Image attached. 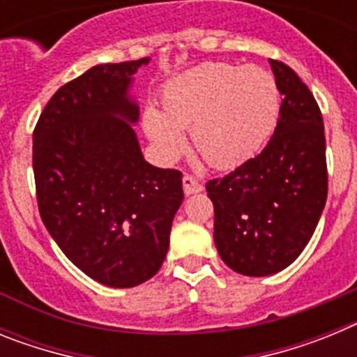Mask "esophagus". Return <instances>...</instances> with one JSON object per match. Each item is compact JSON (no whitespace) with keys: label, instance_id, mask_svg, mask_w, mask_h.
<instances>
[{"label":"esophagus","instance_id":"1","mask_svg":"<svg viewBox=\"0 0 357 357\" xmlns=\"http://www.w3.org/2000/svg\"><path fill=\"white\" fill-rule=\"evenodd\" d=\"M182 185H184V193L185 195H195V193H200L202 189V184L200 182L195 178V176L191 175H184L182 176Z\"/></svg>","mask_w":357,"mask_h":357}]
</instances>
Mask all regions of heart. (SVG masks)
I'll list each match as a JSON object with an SVG mask.
<instances>
[{
	"mask_svg": "<svg viewBox=\"0 0 357 357\" xmlns=\"http://www.w3.org/2000/svg\"><path fill=\"white\" fill-rule=\"evenodd\" d=\"M162 112L146 109L144 130L160 157L173 160L191 130L195 150L218 169L234 168L254 157L279 119L280 93L272 73L206 62L164 85Z\"/></svg>",
	"mask_w": 357,
	"mask_h": 357,
	"instance_id": "heart-1",
	"label": "heart"
}]
</instances>
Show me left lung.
Masks as SVG:
<instances>
[{"label": "left lung", "instance_id": "1", "mask_svg": "<svg viewBox=\"0 0 357 357\" xmlns=\"http://www.w3.org/2000/svg\"><path fill=\"white\" fill-rule=\"evenodd\" d=\"M282 94L279 121L261 153L206 184L214 206V243L234 272L284 270L313 236L327 200L326 132L307 85L270 59Z\"/></svg>", "mask_w": 357, "mask_h": 357}]
</instances>
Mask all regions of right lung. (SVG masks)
Instances as JSON below:
<instances>
[{
    "label": "right lung",
    "mask_w": 357,
    "mask_h": 357,
    "mask_svg": "<svg viewBox=\"0 0 357 357\" xmlns=\"http://www.w3.org/2000/svg\"><path fill=\"white\" fill-rule=\"evenodd\" d=\"M148 59L100 64L56 91L33 128V176L44 227L85 275L134 288L159 272L182 173L144 160L127 91Z\"/></svg>",
    "instance_id": "add662e5"
}]
</instances>
